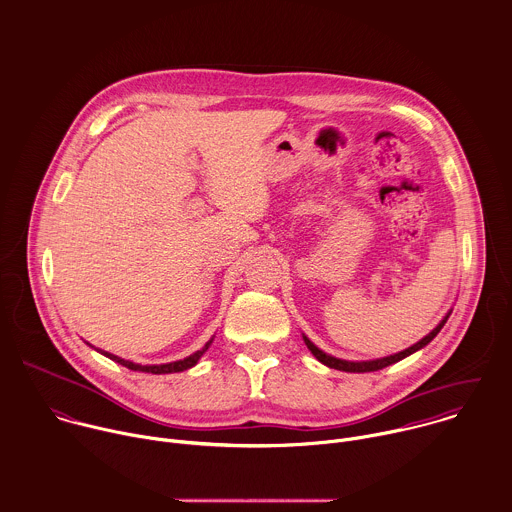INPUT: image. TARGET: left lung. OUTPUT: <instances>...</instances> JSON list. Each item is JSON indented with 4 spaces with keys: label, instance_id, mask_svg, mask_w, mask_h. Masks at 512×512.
<instances>
[{
    "label": "left lung",
    "instance_id": "8db88e82",
    "mask_svg": "<svg viewBox=\"0 0 512 512\" xmlns=\"http://www.w3.org/2000/svg\"><path fill=\"white\" fill-rule=\"evenodd\" d=\"M449 315H451V311L447 313V317L427 335V337H423L419 343H415L413 347H409V349H405V351H401V353H395V355H389V357H383V359H375V361H343V359H337V357H331V355H327V353H323L319 347H315L305 335H303V339H305V345H307V349L317 357V361H321L323 365H327V367H331V369H337V371H345V373H371V371H379V369H385V367H389V365H393V363H399L401 359H405V357H409V355H413L415 351H419V349H423L425 345H429L437 335H439V331L445 327V323H447V319H449Z\"/></svg>",
    "mask_w": 512,
    "mask_h": 512
}]
</instances>
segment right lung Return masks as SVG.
I'll return each instance as SVG.
<instances>
[{
	"label": "right lung",
	"instance_id": "right-lung-1",
	"mask_svg": "<svg viewBox=\"0 0 512 512\" xmlns=\"http://www.w3.org/2000/svg\"><path fill=\"white\" fill-rule=\"evenodd\" d=\"M211 343H213V339H209L201 351H197V353H193V355H189V357H185V359H181V361L165 363V365H137V363L125 361V359H121V357H117V355H111V353H107V351H99V353H101V355H105V357H109L111 361H115V363H119V365H123V367L131 369V371L153 373V375H165V373H181V371H187V369L195 367V365H197V361L203 357V353L209 349V345H211Z\"/></svg>",
	"mask_w": 512,
	"mask_h": 512
}]
</instances>
